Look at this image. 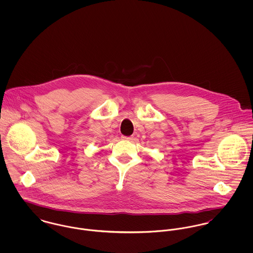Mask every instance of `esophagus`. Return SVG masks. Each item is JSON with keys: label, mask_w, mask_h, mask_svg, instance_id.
<instances>
[{"label": "esophagus", "mask_w": 253, "mask_h": 253, "mask_svg": "<svg viewBox=\"0 0 253 253\" xmlns=\"http://www.w3.org/2000/svg\"><path fill=\"white\" fill-rule=\"evenodd\" d=\"M122 138H123V140H127V141H130L133 139L132 136H122Z\"/></svg>", "instance_id": "esophagus-1"}]
</instances>
